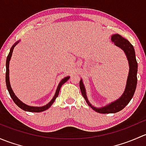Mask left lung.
<instances>
[{"label": "left lung", "instance_id": "obj_1", "mask_svg": "<svg viewBox=\"0 0 146 146\" xmlns=\"http://www.w3.org/2000/svg\"><path fill=\"white\" fill-rule=\"evenodd\" d=\"M111 41L117 46L121 48L124 51L129 65V72L128 76L127 81H126V88L123 92V95L119 98L118 100L110 103L105 107L97 108L94 107L90 103L87 98L86 91H85V86L83 85L82 79L80 81V88L82 97L85 98V101L88 103V105L95 110V111L102 114H111V113H116L123 110L126 105L129 103L131 100L134 95L137 85V71H138V63L136 61V54H135L134 48L133 45L125 38L122 37L118 34H115L111 36Z\"/></svg>", "mask_w": 146, "mask_h": 146}]
</instances>
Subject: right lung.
Here are the masks:
<instances>
[{
  "label": "right lung",
  "mask_w": 146,
  "mask_h": 146,
  "mask_svg": "<svg viewBox=\"0 0 146 146\" xmlns=\"http://www.w3.org/2000/svg\"><path fill=\"white\" fill-rule=\"evenodd\" d=\"M18 42H19V41H18V42H16V43H15L13 45V46H12L11 48H10L9 54H8V56H7V59H6V73H5V82H6L7 89H8L10 97H11L12 99H13V102H14L15 103V104H17V105L19 107H20V108H21L22 110H25V111H31V112H41V111H45V110H46L47 109L49 108V107L51 106V104H52L54 102V101L56 100V98L58 97V94H59V91H60V89H61V87L62 86L63 84H64L65 82H66L68 80L69 78H70V77H69V76H67V77L64 78V79H62V80H61V82H60L59 84H58V87H57L56 91V93H55V95H54L53 99L51 100L48 103V104H46V105L42 106V107H32V106L27 105V104H25V103H23V102L20 101V100H19L18 98H17V96H16V95H15L14 92H13V90H12V88H11V86H10V79H9V64H10V58H11L12 54H13V49H14V47L15 46L17 45V44H18Z\"/></svg>",
  "instance_id": "1"
}]
</instances>
